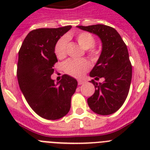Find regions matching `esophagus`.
<instances>
[{
    "label": "esophagus",
    "instance_id": "1",
    "mask_svg": "<svg viewBox=\"0 0 150 150\" xmlns=\"http://www.w3.org/2000/svg\"><path fill=\"white\" fill-rule=\"evenodd\" d=\"M77 82H78V85H83V83H85L83 80H81V79H78Z\"/></svg>",
    "mask_w": 150,
    "mask_h": 150
}]
</instances>
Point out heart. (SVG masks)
I'll return each mask as SVG.
<instances>
[{
	"label": "heart",
	"instance_id": "b5f03b06",
	"mask_svg": "<svg viewBox=\"0 0 150 150\" xmlns=\"http://www.w3.org/2000/svg\"><path fill=\"white\" fill-rule=\"evenodd\" d=\"M76 40L85 50L91 58L95 59L98 55V50L95 48L96 40L92 34L88 32L79 33L75 37ZM67 38H60L55 46V54L59 59H64L67 55ZM90 63L86 59H68L63 64L64 71L67 74L75 78H80L89 70Z\"/></svg>",
	"mask_w": 150,
	"mask_h": 150
}]
</instances>
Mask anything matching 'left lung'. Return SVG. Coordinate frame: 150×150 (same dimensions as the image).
Masks as SVG:
<instances>
[{"label":"left lung","mask_w":150,"mask_h":150,"mask_svg":"<svg viewBox=\"0 0 150 150\" xmlns=\"http://www.w3.org/2000/svg\"><path fill=\"white\" fill-rule=\"evenodd\" d=\"M77 28L93 33L100 38L102 52L98 62L90 72L95 80L104 78L103 83L92 79L95 91L87 102L90 109L99 115L116 112L127 98L132 77V66L128 49L121 36L113 28L104 25Z\"/></svg>","instance_id":"obj_1"}]
</instances>
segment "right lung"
Listing matches in <instances>:
<instances>
[{
    "label": "right lung",
    "mask_w": 150,
    "mask_h": 150,
    "mask_svg": "<svg viewBox=\"0 0 150 150\" xmlns=\"http://www.w3.org/2000/svg\"><path fill=\"white\" fill-rule=\"evenodd\" d=\"M71 25L31 30L18 52L17 79L28 104L38 115L55 120L67 114L77 81L64 74L59 82L51 79L58 62L55 46Z\"/></svg>",
    "instance_id": "right-lung-1"
}]
</instances>
